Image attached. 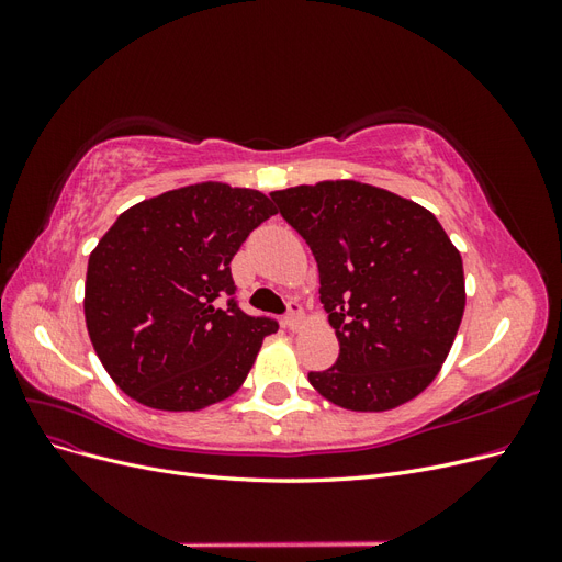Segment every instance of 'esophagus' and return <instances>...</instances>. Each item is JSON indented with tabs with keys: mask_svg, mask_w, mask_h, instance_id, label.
Wrapping results in <instances>:
<instances>
[{
	"mask_svg": "<svg viewBox=\"0 0 562 562\" xmlns=\"http://www.w3.org/2000/svg\"><path fill=\"white\" fill-rule=\"evenodd\" d=\"M300 323H302V307H300V302H297V300H288L285 326L291 328V330H295V328H300Z\"/></svg>",
	"mask_w": 562,
	"mask_h": 562,
	"instance_id": "1",
	"label": "esophagus"
}]
</instances>
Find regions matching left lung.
I'll list each match as a JSON object with an SVG mask.
<instances>
[{
	"label": "left lung",
	"mask_w": 562,
	"mask_h": 562,
	"mask_svg": "<svg viewBox=\"0 0 562 562\" xmlns=\"http://www.w3.org/2000/svg\"><path fill=\"white\" fill-rule=\"evenodd\" d=\"M312 248L335 328L333 368L310 372L321 396L380 413L415 398L443 366L464 314L462 255L438 220L356 180L271 192Z\"/></svg>",
	"instance_id": "left-lung-1"
}]
</instances>
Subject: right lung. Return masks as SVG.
I'll list each match as a JSON object with an SVG mask.
<instances>
[{"instance_id":"right-lung-1","label":"right lung","mask_w":562,"mask_h":562,"mask_svg":"<svg viewBox=\"0 0 562 562\" xmlns=\"http://www.w3.org/2000/svg\"><path fill=\"white\" fill-rule=\"evenodd\" d=\"M274 213L258 190L199 182L116 217L89 258L83 314L126 396L157 411H201L244 384L279 323L239 307L229 262Z\"/></svg>"}]
</instances>
